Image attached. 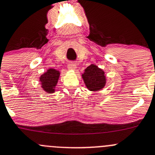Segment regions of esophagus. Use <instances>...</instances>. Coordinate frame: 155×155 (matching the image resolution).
Listing matches in <instances>:
<instances>
[{
	"label": "esophagus",
	"mask_w": 155,
	"mask_h": 155,
	"mask_svg": "<svg viewBox=\"0 0 155 155\" xmlns=\"http://www.w3.org/2000/svg\"><path fill=\"white\" fill-rule=\"evenodd\" d=\"M68 69H69V70H76V64H75L74 63H73V62L69 63V64H68Z\"/></svg>",
	"instance_id": "1"
}]
</instances>
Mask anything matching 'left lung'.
I'll list each match as a JSON object with an SVG mask.
<instances>
[{"mask_svg": "<svg viewBox=\"0 0 155 155\" xmlns=\"http://www.w3.org/2000/svg\"><path fill=\"white\" fill-rule=\"evenodd\" d=\"M82 76L86 87L91 91L101 90L105 87L106 83L105 72L95 64H91L87 67Z\"/></svg>", "mask_w": 155, "mask_h": 155, "instance_id": "left-lung-1", "label": "left lung"}]
</instances>
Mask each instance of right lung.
Segmentation results:
<instances>
[{
	"instance_id": "1",
	"label": "right lung",
	"mask_w": 155,
	"mask_h": 155,
	"mask_svg": "<svg viewBox=\"0 0 155 155\" xmlns=\"http://www.w3.org/2000/svg\"><path fill=\"white\" fill-rule=\"evenodd\" d=\"M59 76V71L52 68L48 70L46 73L41 75L40 77V81L41 82V87L43 90H45L48 94L54 93L55 87L58 82Z\"/></svg>"
}]
</instances>
